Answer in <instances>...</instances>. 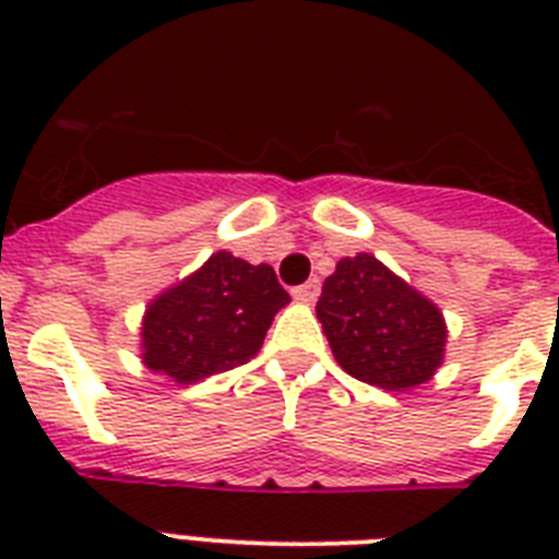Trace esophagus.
I'll return each mask as SVG.
<instances>
[{
    "mask_svg": "<svg viewBox=\"0 0 559 559\" xmlns=\"http://www.w3.org/2000/svg\"><path fill=\"white\" fill-rule=\"evenodd\" d=\"M319 289H322L319 278H310L307 284H298V287L293 289V298H296V301H305V305H310V301H316V298H319Z\"/></svg>",
    "mask_w": 559,
    "mask_h": 559,
    "instance_id": "esophagus-1",
    "label": "esophagus"
}]
</instances>
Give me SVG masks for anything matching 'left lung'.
<instances>
[{
  "mask_svg": "<svg viewBox=\"0 0 559 559\" xmlns=\"http://www.w3.org/2000/svg\"><path fill=\"white\" fill-rule=\"evenodd\" d=\"M316 316L336 362L377 389H415L443 362V313L373 254L336 263Z\"/></svg>",
  "mask_w": 559,
  "mask_h": 559,
  "instance_id": "1",
  "label": "left lung"
}]
</instances>
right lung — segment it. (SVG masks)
Instances as JSON below:
<instances>
[{"instance_id":"right-lung-1","label":"right lung","mask_w":559,"mask_h":559,"mask_svg":"<svg viewBox=\"0 0 559 559\" xmlns=\"http://www.w3.org/2000/svg\"><path fill=\"white\" fill-rule=\"evenodd\" d=\"M287 301L272 266L214 252L151 301L142 322L144 366L186 385L246 366Z\"/></svg>"}]
</instances>
